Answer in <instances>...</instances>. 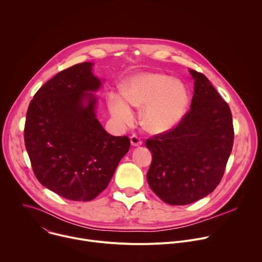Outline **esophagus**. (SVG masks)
<instances>
[{
	"label": "esophagus",
	"mask_w": 262,
	"mask_h": 262,
	"mask_svg": "<svg viewBox=\"0 0 262 262\" xmlns=\"http://www.w3.org/2000/svg\"><path fill=\"white\" fill-rule=\"evenodd\" d=\"M130 143H132L133 146H140V145H142L143 141H142V139L138 135L135 134V135L130 136Z\"/></svg>",
	"instance_id": "obj_1"
}]
</instances>
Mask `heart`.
Masks as SVG:
<instances>
[{
  "mask_svg": "<svg viewBox=\"0 0 262 262\" xmlns=\"http://www.w3.org/2000/svg\"><path fill=\"white\" fill-rule=\"evenodd\" d=\"M188 89L165 74L143 73L132 78L122 89V96L112 95L110 111L121 125L133 121L130 106L143 108L142 122L149 132L160 134L173 128L182 119L189 105Z\"/></svg>",
  "mask_w": 262,
  "mask_h": 262,
  "instance_id": "obj_1",
  "label": "heart"
}]
</instances>
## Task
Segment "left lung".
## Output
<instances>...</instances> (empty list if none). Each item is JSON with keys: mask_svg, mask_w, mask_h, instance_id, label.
I'll use <instances>...</instances> for the list:
<instances>
[{"mask_svg": "<svg viewBox=\"0 0 262 262\" xmlns=\"http://www.w3.org/2000/svg\"><path fill=\"white\" fill-rule=\"evenodd\" d=\"M194 78L191 108L173 128L146 140L152 154L147 181L170 205H186L210 194L230 157L234 129L228 103L203 73Z\"/></svg>", "mask_w": 262, "mask_h": 262, "instance_id": "left-lung-1", "label": "left lung"}]
</instances>
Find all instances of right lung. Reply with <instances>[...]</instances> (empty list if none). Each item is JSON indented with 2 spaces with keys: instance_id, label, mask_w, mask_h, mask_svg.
Masks as SVG:
<instances>
[{
  "instance_id": "1",
  "label": "right lung",
  "mask_w": 262,
  "mask_h": 262,
  "mask_svg": "<svg viewBox=\"0 0 262 262\" xmlns=\"http://www.w3.org/2000/svg\"><path fill=\"white\" fill-rule=\"evenodd\" d=\"M91 66L76 64L48 81L29 104L24 129L36 178L72 201H91L106 189L130 147L127 136L107 134L95 117L96 98L87 91L100 82Z\"/></svg>"
}]
</instances>
